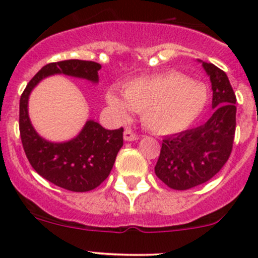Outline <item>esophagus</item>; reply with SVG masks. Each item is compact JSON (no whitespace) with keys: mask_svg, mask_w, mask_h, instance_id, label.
Instances as JSON below:
<instances>
[{"mask_svg":"<svg viewBox=\"0 0 258 258\" xmlns=\"http://www.w3.org/2000/svg\"><path fill=\"white\" fill-rule=\"evenodd\" d=\"M123 139L124 141H136V140L140 139V136L137 134H135L132 130L126 128L123 132Z\"/></svg>","mask_w":258,"mask_h":258,"instance_id":"34e87169","label":"esophagus"}]
</instances>
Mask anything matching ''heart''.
<instances>
[{
  "instance_id": "1",
  "label": "heart",
  "mask_w": 258,
  "mask_h": 258,
  "mask_svg": "<svg viewBox=\"0 0 258 258\" xmlns=\"http://www.w3.org/2000/svg\"><path fill=\"white\" fill-rule=\"evenodd\" d=\"M119 97L108 91L106 101L119 118L126 119L130 110L141 112L146 128L158 135H172L191 126L207 103L204 85L191 81L177 71L128 81Z\"/></svg>"
}]
</instances>
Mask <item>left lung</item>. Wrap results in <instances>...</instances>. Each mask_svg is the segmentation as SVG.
Wrapping results in <instances>:
<instances>
[{
	"mask_svg": "<svg viewBox=\"0 0 258 258\" xmlns=\"http://www.w3.org/2000/svg\"><path fill=\"white\" fill-rule=\"evenodd\" d=\"M212 83V116L206 123L162 141L155 173L170 188H192L211 179L232 152L236 131V95L227 75L202 62Z\"/></svg>",
	"mask_w": 258,
	"mask_h": 258,
	"instance_id": "1",
	"label": "left lung"
}]
</instances>
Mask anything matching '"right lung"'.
Instances as JSON below:
<instances>
[{
  "label": "right lung",
  "mask_w": 258,
  "mask_h": 258,
  "mask_svg": "<svg viewBox=\"0 0 258 258\" xmlns=\"http://www.w3.org/2000/svg\"><path fill=\"white\" fill-rule=\"evenodd\" d=\"M100 70L101 64L93 61L52 62L35 75L21 95L20 135L26 156L38 175L69 191H91L108 177L123 145V128L111 131L90 119L75 139L49 142L42 139L31 123L28 96L41 80L51 75L62 74L97 83Z\"/></svg>",
  "instance_id": "right-lung-1"
}]
</instances>
